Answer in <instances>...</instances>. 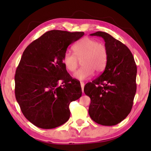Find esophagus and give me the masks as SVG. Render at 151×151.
Instances as JSON below:
<instances>
[{
    "mask_svg": "<svg viewBox=\"0 0 151 151\" xmlns=\"http://www.w3.org/2000/svg\"><path fill=\"white\" fill-rule=\"evenodd\" d=\"M81 88H82V91H83V93H84V83L83 82H81Z\"/></svg>",
    "mask_w": 151,
    "mask_h": 151,
    "instance_id": "34e87169",
    "label": "esophagus"
}]
</instances>
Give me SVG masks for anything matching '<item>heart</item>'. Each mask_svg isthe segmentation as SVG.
I'll use <instances>...</instances> for the list:
<instances>
[{
	"label": "heart",
	"instance_id": "1",
	"mask_svg": "<svg viewBox=\"0 0 151 151\" xmlns=\"http://www.w3.org/2000/svg\"><path fill=\"white\" fill-rule=\"evenodd\" d=\"M75 54L67 51L63 57L62 62L66 69L74 72L82 61L83 68L74 74L75 79L84 81L91 78L94 74L101 72L106 65L108 51L106 46L96 40L89 37L81 39L74 47Z\"/></svg>",
	"mask_w": 151,
	"mask_h": 151
}]
</instances>
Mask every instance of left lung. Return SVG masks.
Wrapping results in <instances>:
<instances>
[{
    "label": "left lung",
    "instance_id": "left-lung-1",
    "mask_svg": "<svg viewBox=\"0 0 151 151\" xmlns=\"http://www.w3.org/2000/svg\"><path fill=\"white\" fill-rule=\"evenodd\" d=\"M101 37L108 51L104 72L84 86L91 98L89 116L105 126L115 125L130 113L136 93L137 66L130 50L110 35L98 31L90 35Z\"/></svg>",
    "mask_w": 151,
    "mask_h": 151
}]
</instances>
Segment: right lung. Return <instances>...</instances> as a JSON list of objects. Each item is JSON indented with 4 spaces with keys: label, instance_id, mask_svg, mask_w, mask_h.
Instances as JSON below:
<instances>
[{
    "label": "right lung",
    "instance_id": "right-lung-1",
    "mask_svg": "<svg viewBox=\"0 0 151 151\" xmlns=\"http://www.w3.org/2000/svg\"><path fill=\"white\" fill-rule=\"evenodd\" d=\"M84 35L49 31L22 53L15 74V95L24 116L35 126L51 129L69 119L68 106L81 96L82 89L62 60L68 47ZM60 80L63 86H58Z\"/></svg>",
    "mask_w": 151,
    "mask_h": 151
}]
</instances>
